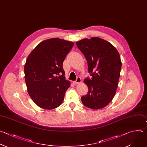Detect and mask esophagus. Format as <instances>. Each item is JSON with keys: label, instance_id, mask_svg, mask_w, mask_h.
I'll return each instance as SVG.
<instances>
[{"label": "esophagus", "instance_id": "34e87169", "mask_svg": "<svg viewBox=\"0 0 147 147\" xmlns=\"http://www.w3.org/2000/svg\"><path fill=\"white\" fill-rule=\"evenodd\" d=\"M81 82V78L78 77L77 78V80L75 81H74V84H80Z\"/></svg>", "mask_w": 147, "mask_h": 147}]
</instances>
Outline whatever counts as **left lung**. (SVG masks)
I'll return each instance as SVG.
<instances>
[{
    "label": "left lung",
    "instance_id": "obj_1",
    "mask_svg": "<svg viewBox=\"0 0 147 147\" xmlns=\"http://www.w3.org/2000/svg\"><path fill=\"white\" fill-rule=\"evenodd\" d=\"M76 45L86 59L92 76L84 80L88 92L81 97L82 103L91 109H102L116 93L122 66L119 54L111 43L99 37L84 38Z\"/></svg>",
    "mask_w": 147,
    "mask_h": 147
}]
</instances>
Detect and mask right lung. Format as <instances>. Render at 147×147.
<instances>
[{
	"label": "right lung",
	"mask_w": 147,
	"mask_h": 147,
	"mask_svg": "<svg viewBox=\"0 0 147 147\" xmlns=\"http://www.w3.org/2000/svg\"><path fill=\"white\" fill-rule=\"evenodd\" d=\"M74 42L58 38L39 43L24 66L28 92L40 108L52 110L63 102L70 82L65 79L63 62Z\"/></svg>",
	"instance_id": "obj_1"
}]
</instances>
